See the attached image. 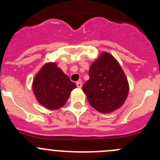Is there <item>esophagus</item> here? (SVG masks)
Returning a JSON list of instances; mask_svg holds the SVG:
<instances>
[{"label":"esophagus","instance_id":"obj_1","mask_svg":"<svg viewBox=\"0 0 160 160\" xmlns=\"http://www.w3.org/2000/svg\"><path fill=\"white\" fill-rule=\"evenodd\" d=\"M76 84H77V87L79 88H81L82 86H83V84H82V82L81 81H77V83H76Z\"/></svg>","mask_w":160,"mask_h":160}]
</instances>
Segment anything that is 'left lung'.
I'll use <instances>...</instances> for the list:
<instances>
[{"label":"left lung","mask_w":160,"mask_h":160,"mask_svg":"<svg viewBox=\"0 0 160 160\" xmlns=\"http://www.w3.org/2000/svg\"><path fill=\"white\" fill-rule=\"evenodd\" d=\"M89 77L83 90L93 108L101 113H108L124 104L128 93V80L111 55L104 52L93 62Z\"/></svg>","instance_id":"1"}]
</instances>
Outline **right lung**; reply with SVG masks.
Segmentation results:
<instances>
[{
    "label": "right lung",
    "mask_w": 160,
    "mask_h": 160,
    "mask_svg": "<svg viewBox=\"0 0 160 160\" xmlns=\"http://www.w3.org/2000/svg\"><path fill=\"white\" fill-rule=\"evenodd\" d=\"M32 87L38 102L46 108L56 110L66 104L76 84L56 63L50 62L37 73Z\"/></svg>",
    "instance_id": "add662e5"
}]
</instances>
